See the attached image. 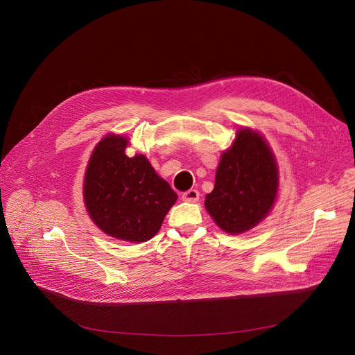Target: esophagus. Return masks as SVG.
Returning a JSON list of instances; mask_svg holds the SVG:
<instances>
[{
    "label": "esophagus",
    "mask_w": 355,
    "mask_h": 355,
    "mask_svg": "<svg viewBox=\"0 0 355 355\" xmlns=\"http://www.w3.org/2000/svg\"><path fill=\"white\" fill-rule=\"evenodd\" d=\"M182 199L185 202H196L199 199V192L196 189H189L182 193Z\"/></svg>",
    "instance_id": "esophagus-1"
}]
</instances>
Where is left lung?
<instances>
[{
  "label": "left lung",
  "mask_w": 355,
  "mask_h": 355,
  "mask_svg": "<svg viewBox=\"0 0 355 355\" xmlns=\"http://www.w3.org/2000/svg\"><path fill=\"white\" fill-rule=\"evenodd\" d=\"M277 192L278 167L267 141L254 130L239 129L222 155L207 211L222 230L240 234L268 215Z\"/></svg>",
  "instance_id": "8db88e82"
}]
</instances>
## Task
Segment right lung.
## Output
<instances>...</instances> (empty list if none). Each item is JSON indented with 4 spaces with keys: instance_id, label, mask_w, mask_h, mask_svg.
I'll use <instances>...</instances> for the list:
<instances>
[{
    "instance_id": "right-lung-1",
    "label": "right lung",
    "mask_w": 355,
    "mask_h": 355,
    "mask_svg": "<svg viewBox=\"0 0 355 355\" xmlns=\"http://www.w3.org/2000/svg\"><path fill=\"white\" fill-rule=\"evenodd\" d=\"M128 144L119 135L96 144L84 177V202L104 233L140 243L160 230L178 196L143 155H125Z\"/></svg>"
}]
</instances>
